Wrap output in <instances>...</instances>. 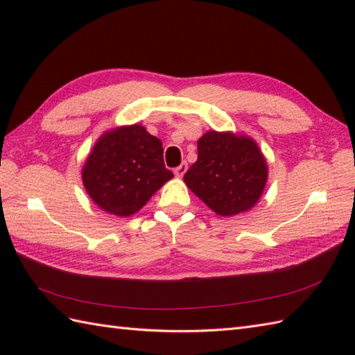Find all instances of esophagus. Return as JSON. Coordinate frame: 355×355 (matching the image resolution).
I'll return each instance as SVG.
<instances>
[{
	"instance_id": "esophagus-1",
	"label": "esophagus",
	"mask_w": 355,
	"mask_h": 355,
	"mask_svg": "<svg viewBox=\"0 0 355 355\" xmlns=\"http://www.w3.org/2000/svg\"><path fill=\"white\" fill-rule=\"evenodd\" d=\"M186 171H187V163H186V162H183L182 164L177 166V168L173 169V173H175L177 177H183L184 173H186Z\"/></svg>"
}]
</instances>
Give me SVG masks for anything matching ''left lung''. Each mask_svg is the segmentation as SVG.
<instances>
[{
	"label": "left lung",
	"instance_id": "left-lung-1",
	"mask_svg": "<svg viewBox=\"0 0 355 355\" xmlns=\"http://www.w3.org/2000/svg\"><path fill=\"white\" fill-rule=\"evenodd\" d=\"M267 177V162L253 139L207 131L198 140V160L184 173V183L215 214L233 216L258 202Z\"/></svg>",
	"mask_w": 355,
	"mask_h": 355
}]
</instances>
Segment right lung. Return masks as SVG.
Returning <instances> with one entry per match:
<instances>
[{
  "label": "right lung",
  "instance_id": "1",
  "mask_svg": "<svg viewBox=\"0 0 355 355\" xmlns=\"http://www.w3.org/2000/svg\"><path fill=\"white\" fill-rule=\"evenodd\" d=\"M172 177L163 162L162 141L141 125L105 132L82 169L89 198L116 216L137 212Z\"/></svg>",
  "mask_w": 355,
  "mask_h": 355
}]
</instances>
